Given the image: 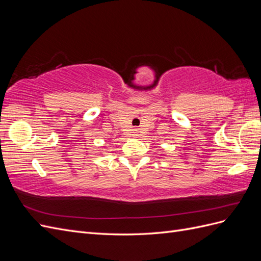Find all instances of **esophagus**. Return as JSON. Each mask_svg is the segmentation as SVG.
<instances>
[{
    "instance_id": "1",
    "label": "esophagus",
    "mask_w": 261,
    "mask_h": 261,
    "mask_svg": "<svg viewBox=\"0 0 261 261\" xmlns=\"http://www.w3.org/2000/svg\"><path fill=\"white\" fill-rule=\"evenodd\" d=\"M133 135L136 136V137L139 136V130H138V129H134V130H133Z\"/></svg>"
}]
</instances>
